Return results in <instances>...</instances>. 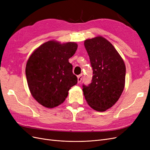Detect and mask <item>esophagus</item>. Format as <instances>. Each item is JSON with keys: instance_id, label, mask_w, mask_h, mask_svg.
Listing matches in <instances>:
<instances>
[{"instance_id": "obj_1", "label": "esophagus", "mask_w": 150, "mask_h": 150, "mask_svg": "<svg viewBox=\"0 0 150 150\" xmlns=\"http://www.w3.org/2000/svg\"><path fill=\"white\" fill-rule=\"evenodd\" d=\"M82 79H83V75L82 74H80L79 76H78V83H81V80H82Z\"/></svg>"}]
</instances>
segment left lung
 I'll return each mask as SVG.
<instances>
[{
    "instance_id": "1",
    "label": "left lung",
    "mask_w": 150,
    "mask_h": 150,
    "mask_svg": "<svg viewBox=\"0 0 150 150\" xmlns=\"http://www.w3.org/2000/svg\"><path fill=\"white\" fill-rule=\"evenodd\" d=\"M84 46L93 67L92 82L83 85L86 101L98 111H105L117 101L125 84L126 66L122 57L101 36L86 39Z\"/></svg>"
}]
</instances>
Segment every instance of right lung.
Returning a JSON list of instances; mask_svg holds the SVG:
<instances>
[{
    "label": "right lung",
    "instance_id": "add662e5",
    "mask_svg": "<svg viewBox=\"0 0 150 150\" xmlns=\"http://www.w3.org/2000/svg\"><path fill=\"white\" fill-rule=\"evenodd\" d=\"M77 48L76 42L49 40L29 57L25 67L27 81L32 96L43 106L53 108L62 104L78 83L69 62Z\"/></svg>",
    "mask_w": 150,
    "mask_h": 150
}]
</instances>
